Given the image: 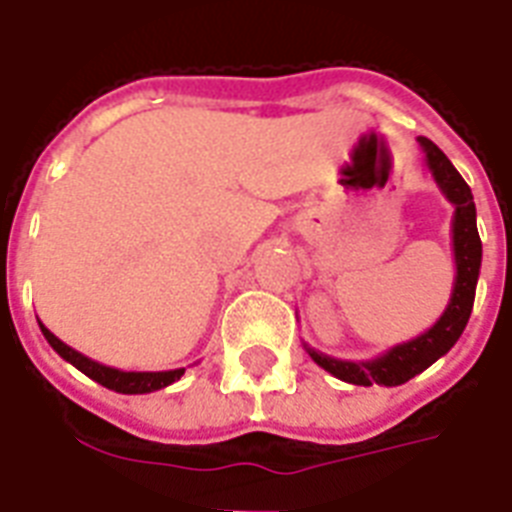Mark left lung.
I'll return each instance as SVG.
<instances>
[{
	"mask_svg": "<svg viewBox=\"0 0 512 512\" xmlns=\"http://www.w3.org/2000/svg\"><path fill=\"white\" fill-rule=\"evenodd\" d=\"M417 143L425 154V164H428L436 185L454 204L452 249L457 276H454L452 297H449V305L441 313V319L428 332H422L420 337L409 342H401L396 348L385 350L382 356L369 358V361H342V358H332L327 353L313 350L311 345H305L308 356L321 369H327L329 374H335L337 380L350 382V385L377 382V385L393 388V385L409 382L454 348V342L460 340V335L468 327L470 311H473L478 273H481V236H478L476 228V201H473L470 185L462 180L460 172L454 170V164L446 159L444 151L433 140L417 138Z\"/></svg>",
	"mask_w": 512,
	"mask_h": 512,
	"instance_id": "obj_1",
	"label": "left lung"
}]
</instances>
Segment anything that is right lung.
Instances as JSON below:
<instances>
[{
    "mask_svg": "<svg viewBox=\"0 0 512 512\" xmlns=\"http://www.w3.org/2000/svg\"><path fill=\"white\" fill-rule=\"evenodd\" d=\"M39 327H42L44 340L50 342L52 350H55L60 358H66L68 364H74L76 369L87 374L90 380L100 382L103 388L116 390V393H127V396H135V393H154V390H162L167 388V385H172V382L180 380L185 374V369H167V372H124V369H114V366L92 361V358H87L84 353L74 350L63 340H58L44 324H39Z\"/></svg>",
    "mask_w": 512,
    "mask_h": 512,
    "instance_id": "1",
    "label": "right lung"
}]
</instances>
